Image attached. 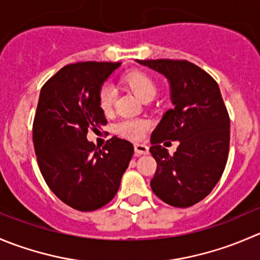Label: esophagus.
<instances>
[{
	"label": "esophagus",
	"instance_id": "1",
	"mask_svg": "<svg viewBox=\"0 0 260 260\" xmlns=\"http://www.w3.org/2000/svg\"><path fill=\"white\" fill-rule=\"evenodd\" d=\"M136 155H146L148 153V146L145 143H135Z\"/></svg>",
	"mask_w": 260,
	"mask_h": 260
}]
</instances>
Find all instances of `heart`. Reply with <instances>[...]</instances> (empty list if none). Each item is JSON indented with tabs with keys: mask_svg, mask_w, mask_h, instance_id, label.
<instances>
[{
	"mask_svg": "<svg viewBox=\"0 0 260 260\" xmlns=\"http://www.w3.org/2000/svg\"><path fill=\"white\" fill-rule=\"evenodd\" d=\"M124 84L135 92L136 96L142 102H151L157 94V85L150 75L141 71L129 72L123 79ZM115 100V90L112 85L104 84L98 94L99 107L105 114L113 110ZM148 128V123L142 119H124L115 125V132L129 140H141Z\"/></svg>",
	"mask_w": 260,
	"mask_h": 260,
	"instance_id": "heart-1",
	"label": "heart"
}]
</instances>
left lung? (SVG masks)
<instances>
[{
	"label": "left lung",
	"mask_w": 260,
	"mask_h": 260,
	"mask_svg": "<svg viewBox=\"0 0 260 260\" xmlns=\"http://www.w3.org/2000/svg\"><path fill=\"white\" fill-rule=\"evenodd\" d=\"M160 72L170 84L174 108L151 135L150 152L157 162L151 180L153 193L174 207H190L220 180L230 147V118L217 82L188 60H137ZM179 140L173 156L159 145Z\"/></svg>",
	"instance_id": "obj_1"
}]
</instances>
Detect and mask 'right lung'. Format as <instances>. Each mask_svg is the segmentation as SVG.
I'll list each match as a JSON object with an SVG mask.
<instances>
[{"label": "right lung", "mask_w": 260, "mask_h": 260, "mask_svg": "<svg viewBox=\"0 0 260 260\" xmlns=\"http://www.w3.org/2000/svg\"><path fill=\"white\" fill-rule=\"evenodd\" d=\"M120 62L67 64L40 90L32 142L50 190L75 210L95 211L114 198L133 155L129 141L113 137L98 150L89 129L107 124L98 94Z\"/></svg>", "instance_id": "right-lung-1"}]
</instances>
